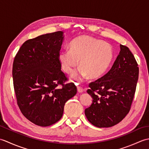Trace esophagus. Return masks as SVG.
<instances>
[{"label": "esophagus", "mask_w": 149, "mask_h": 149, "mask_svg": "<svg viewBox=\"0 0 149 149\" xmlns=\"http://www.w3.org/2000/svg\"><path fill=\"white\" fill-rule=\"evenodd\" d=\"M77 91H78L79 93H82V92H83V91H84V90H83V87L79 86V85H77Z\"/></svg>", "instance_id": "1"}]
</instances>
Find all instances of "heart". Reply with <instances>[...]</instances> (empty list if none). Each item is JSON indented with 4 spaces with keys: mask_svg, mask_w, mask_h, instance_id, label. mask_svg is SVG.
I'll list each match as a JSON object with an SVG mask.
<instances>
[{
    "mask_svg": "<svg viewBox=\"0 0 149 149\" xmlns=\"http://www.w3.org/2000/svg\"><path fill=\"white\" fill-rule=\"evenodd\" d=\"M113 58L114 50L109 43L84 35L75 38L70 43V50H63L58 54L60 65L66 74L72 73L80 61L81 68L72 75L77 81L88 75L91 78L102 76L109 68Z\"/></svg>",
    "mask_w": 149,
    "mask_h": 149,
    "instance_id": "obj_1",
    "label": "heart"
}]
</instances>
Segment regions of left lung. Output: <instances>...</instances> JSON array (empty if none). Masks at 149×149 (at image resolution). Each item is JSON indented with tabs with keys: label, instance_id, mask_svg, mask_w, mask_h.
Returning a JSON list of instances; mask_svg holds the SVG:
<instances>
[{
	"label": "left lung",
	"instance_id": "1",
	"mask_svg": "<svg viewBox=\"0 0 149 149\" xmlns=\"http://www.w3.org/2000/svg\"><path fill=\"white\" fill-rule=\"evenodd\" d=\"M120 51L109 71L89 84L93 98L85 115L97 127H110L125 118L130 111L138 79L139 68L127 47L120 44Z\"/></svg>",
	"mask_w": 149,
	"mask_h": 149
}]
</instances>
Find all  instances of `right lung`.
I'll return each mask as SVG.
<instances>
[{
    "instance_id": "obj_1",
    "label": "right lung",
    "mask_w": 149,
    "mask_h": 149,
    "mask_svg": "<svg viewBox=\"0 0 149 149\" xmlns=\"http://www.w3.org/2000/svg\"><path fill=\"white\" fill-rule=\"evenodd\" d=\"M62 31L43 34L26 41L16 54L13 79L17 102L30 122L42 127L61 118L66 102L77 93L58 60Z\"/></svg>"
}]
</instances>
